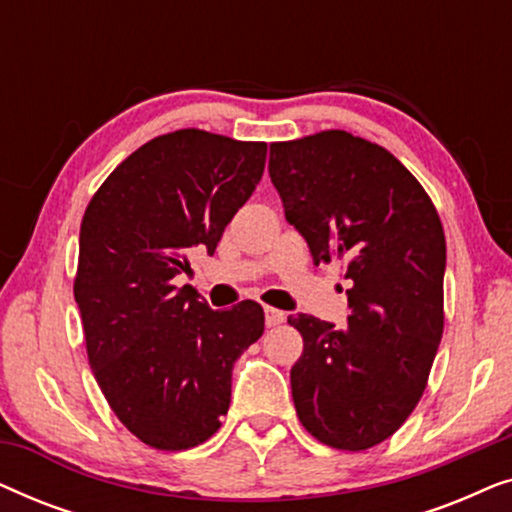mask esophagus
Instances as JSON below:
<instances>
[{
  "label": "esophagus",
  "mask_w": 512,
  "mask_h": 512,
  "mask_svg": "<svg viewBox=\"0 0 512 512\" xmlns=\"http://www.w3.org/2000/svg\"><path fill=\"white\" fill-rule=\"evenodd\" d=\"M284 319H286V314L282 310H275V307H265V326H268V328L284 324Z\"/></svg>",
  "instance_id": "34e87169"
}]
</instances>
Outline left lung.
Here are the masks:
<instances>
[{"mask_svg": "<svg viewBox=\"0 0 512 512\" xmlns=\"http://www.w3.org/2000/svg\"><path fill=\"white\" fill-rule=\"evenodd\" d=\"M268 170L314 263L342 261L352 282L345 328L289 317L305 342L291 368L298 419L335 450H368L426 389L443 338V226L401 160L345 130L270 144Z\"/></svg>", "mask_w": 512, "mask_h": 512, "instance_id": "1", "label": "left lung"}]
</instances>
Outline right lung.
<instances>
[{
	"label": "right lung",
	"instance_id": "1",
	"mask_svg": "<svg viewBox=\"0 0 512 512\" xmlns=\"http://www.w3.org/2000/svg\"><path fill=\"white\" fill-rule=\"evenodd\" d=\"M265 153L263 142L170 132L125 158L83 214L74 298L90 368L125 429L156 450L219 431L235 361L263 335L254 300L212 310L172 279L198 251L214 254Z\"/></svg>",
	"mask_w": 512,
	"mask_h": 512
}]
</instances>
